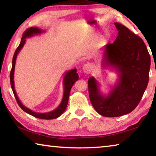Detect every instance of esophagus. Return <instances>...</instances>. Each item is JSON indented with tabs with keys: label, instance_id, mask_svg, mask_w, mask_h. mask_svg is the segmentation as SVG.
<instances>
[{
	"label": "esophagus",
	"instance_id": "esophagus-1",
	"mask_svg": "<svg viewBox=\"0 0 156 156\" xmlns=\"http://www.w3.org/2000/svg\"><path fill=\"white\" fill-rule=\"evenodd\" d=\"M92 69V65L90 63H87V64L84 65L83 67V72L85 73H89L91 72Z\"/></svg>",
	"mask_w": 156,
	"mask_h": 156
}]
</instances>
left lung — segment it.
<instances>
[{
	"label": "left lung",
	"mask_w": 156,
	"mask_h": 156,
	"mask_svg": "<svg viewBox=\"0 0 156 156\" xmlns=\"http://www.w3.org/2000/svg\"><path fill=\"white\" fill-rule=\"evenodd\" d=\"M114 25L118 36L113 43L105 45L102 66L117 72V83L105 96L96 78L88 80L91 104L105 117H118L135 109L147 89L151 65V57L143 41L125 26L118 23Z\"/></svg>",
	"instance_id": "8db88e82"
}]
</instances>
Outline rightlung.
Returning <instances> with one entry per match:
<instances>
[{"mask_svg":"<svg viewBox=\"0 0 156 156\" xmlns=\"http://www.w3.org/2000/svg\"><path fill=\"white\" fill-rule=\"evenodd\" d=\"M44 32V31H43L41 29L38 27H31L30 28L27 29L24 33L23 34V37L21 38L20 43L17 49H16L15 53L14 54V57L12 59V67L11 72H10V83H11V87L14 93V96L16 98V100L18 102V105L25 112L29 113V114L36 117L37 118H40V119H44V120H51L55 119V118H58L60 115H61L63 112H65L66 108H67L69 97V94L71 89H72L73 84L75 83L76 81H77L79 78V76L76 69H73L68 71L65 73V75L64 76V80H63V85H64V94H63V97L62 99V101L58 107L56 109L51 111V112H47V113H37L34 112V111L31 110L29 108L26 107L25 105L22 104V102L20 101L19 98H18L16 94V92L15 90L14 87V69H15V65H16V57L18 56V53L20 51V49L23 48L25 43L26 38H30V37L33 36L34 35H38L41 33Z\"/></svg>","mask_w":156,"mask_h":156,"instance_id":"obj_1","label":"right lung"}]
</instances>
